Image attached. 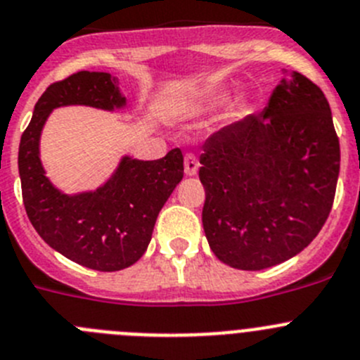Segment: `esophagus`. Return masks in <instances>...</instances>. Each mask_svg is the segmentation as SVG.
Wrapping results in <instances>:
<instances>
[{
    "label": "esophagus",
    "mask_w": 360,
    "mask_h": 360,
    "mask_svg": "<svg viewBox=\"0 0 360 360\" xmlns=\"http://www.w3.org/2000/svg\"><path fill=\"white\" fill-rule=\"evenodd\" d=\"M184 172H186V176H195L199 172V160H197L195 154L188 153L184 156Z\"/></svg>",
    "instance_id": "esophagus-1"
}]
</instances>
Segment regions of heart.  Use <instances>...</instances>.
I'll use <instances>...</instances> for the list:
<instances>
[{
    "mask_svg": "<svg viewBox=\"0 0 360 360\" xmlns=\"http://www.w3.org/2000/svg\"><path fill=\"white\" fill-rule=\"evenodd\" d=\"M226 103H227V96L226 94H220V96L211 97V99L206 101L204 104H197V106H193L191 110H193V112H207V110H214Z\"/></svg>",
    "mask_w": 360,
    "mask_h": 360,
    "instance_id": "b5f03b06",
    "label": "heart"
}]
</instances>
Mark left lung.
<instances>
[{
	"mask_svg": "<svg viewBox=\"0 0 360 360\" xmlns=\"http://www.w3.org/2000/svg\"><path fill=\"white\" fill-rule=\"evenodd\" d=\"M282 72L266 108L211 134L200 154L204 233L238 270L297 256L334 202L341 153L328 101L304 74Z\"/></svg>",
	"mask_w": 360,
	"mask_h": 360,
	"instance_id": "obj_1",
	"label": "left lung"
}]
</instances>
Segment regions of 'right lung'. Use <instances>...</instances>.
Returning <instances> with one entry per match:
<instances>
[{
	"mask_svg": "<svg viewBox=\"0 0 360 360\" xmlns=\"http://www.w3.org/2000/svg\"><path fill=\"white\" fill-rule=\"evenodd\" d=\"M72 104L113 112L126 106V97L112 74L89 70L46 89L19 143L26 214L39 236L67 259L90 270H124L149 247L158 214L183 179V153L172 149L153 161L122 156L103 186L67 195L46 177L39 146L49 113Z\"/></svg>",
	"mask_w": 360,
	"mask_h": 360,
	"instance_id": "add662e5",
	"label": "right lung"
}]
</instances>
